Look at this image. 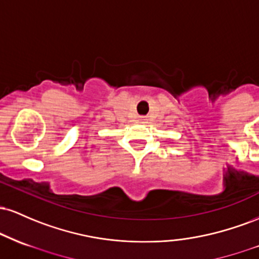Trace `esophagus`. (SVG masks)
Returning a JSON list of instances; mask_svg holds the SVG:
<instances>
[{
    "instance_id": "34e87169",
    "label": "esophagus",
    "mask_w": 259,
    "mask_h": 259,
    "mask_svg": "<svg viewBox=\"0 0 259 259\" xmlns=\"http://www.w3.org/2000/svg\"><path fill=\"white\" fill-rule=\"evenodd\" d=\"M140 120L145 121V120H146V117H140Z\"/></svg>"
}]
</instances>
